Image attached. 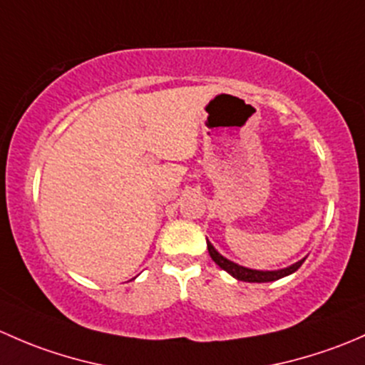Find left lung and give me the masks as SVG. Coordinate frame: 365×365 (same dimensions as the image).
Listing matches in <instances>:
<instances>
[{
    "mask_svg": "<svg viewBox=\"0 0 365 365\" xmlns=\"http://www.w3.org/2000/svg\"><path fill=\"white\" fill-rule=\"evenodd\" d=\"M207 250H209L210 258H212V260L216 262L221 269L227 270L228 274H232L235 279L246 281V283H269V281L281 279V277L295 272V270L304 264V260H306V258H304V260L297 262V264L287 267V269H281V270H253V269H246V267H240L237 264H234V262H230V260H227V258L221 257V255L214 250L212 244H210L209 240H207Z\"/></svg>",
    "mask_w": 365,
    "mask_h": 365,
    "instance_id": "8db88e82",
    "label": "left lung"
}]
</instances>
